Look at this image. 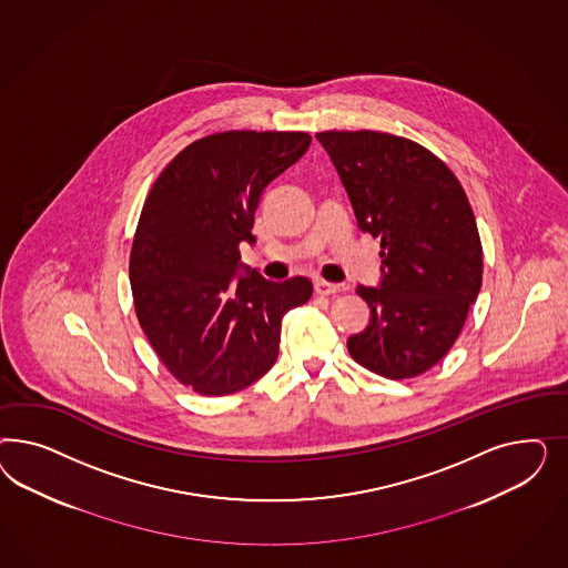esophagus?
I'll return each instance as SVG.
<instances>
[{
	"label": "esophagus",
	"instance_id": "obj_1",
	"mask_svg": "<svg viewBox=\"0 0 568 568\" xmlns=\"http://www.w3.org/2000/svg\"><path fill=\"white\" fill-rule=\"evenodd\" d=\"M314 290H316V293H321V295H335V293L347 292L349 285H345V283H328L325 278H316L314 281Z\"/></svg>",
	"mask_w": 568,
	"mask_h": 568
}]
</instances>
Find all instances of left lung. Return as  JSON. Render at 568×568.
<instances>
[{
  "instance_id": "left-lung-1",
  "label": "left lung",
  "mask_w": 568,
  "mask_h": 568,
  "mask_svg": "<svg viewBox=\"0 0 568 568\" xmlns=\"http://www.w3.org/2000/svg\"><path fill=\"white\" fill-rule=\"evenodd\" d=\"M316 139L358 226L381 237V287L356 290L371 323L347 339L349 356L381 377H418L452 349L481 290L473 207L456 174L413 139L381 131H323Z\"/></svg>"
}]
</instances>
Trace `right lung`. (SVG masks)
Segmentation results:
<instances>
[{
  "mask_svg": "<svg viewBox=\"0 0 568 568\" xmlns=\"http://www.w3.org/2000/svg\"><path fill=\"white\" fill-rule=\"evenodd\" d=\"M304 131H224L172 158L141 207L129 276L139 325L158 358L200 396H229L264 377L281 321L312 281L237 276L260 195L308 150Z\"/></svg>",
  "mask_w": 568,
  "mask_h": 568,
  "instance_id": "1",
  "label": "right lung"
}]
</instances>
